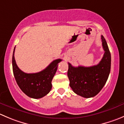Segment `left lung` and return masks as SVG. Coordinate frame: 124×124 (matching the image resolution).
<instances>
[{
  "mask_svg": "<svg viewBox=\"0 0 124 124\" xmlns=\"http://www.w3.org/2000/svg\"><path fill=\"white\" fill-rule=\"evenodd\" d=\"M101 39L105 53L98 65L88 67H74L68 63L67 75L70 80V86L76 94L84 98H92L98 94L109 76L111 54L103 36H101Z\"/></svg>",
  "mask_w": 124,
  "mask_h": 124,
  "instance_id": "1",
  "label": "left lung"
}]
</instances>
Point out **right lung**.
Instances as JSON below:
<instances>
[{
	"mask_svg": "<svg viewBox=\"0 0 124 124\" xmlns=\"http://www.w3.org/2000/svg\"><path fill=\"white\" fill-rule=\"evenodd\" d=\"M14 47L12 58L13 71L16 82L26 95L34 99L46 96L52 88L51 81L62 59L54 60L45 69L36 73H26L17 67L14 59Z\"/></svg>",
	"mask_w": 124,
	"mask_h": 124,
	"instance_id": "1",
	"label": "right lung"
}]
</instances>
